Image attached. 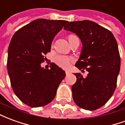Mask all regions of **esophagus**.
Wrapping results in <instances>:
<instances>
[{"label": "esophagus", "instance_id": "34e87169", "mask_svg": "<svg viewBox=\"0 0 125 125\" xmlns=\"http://www.w3.org/2000/svg\"><path fill=\"white\" fill-rule=\"evenodd\" d=\"M71 72H70V71H68V70H66L65 71V74L66 75H69V74H70Z\"/></svg>", "mask_w": 125, "mask_h": 125}]
</instances>
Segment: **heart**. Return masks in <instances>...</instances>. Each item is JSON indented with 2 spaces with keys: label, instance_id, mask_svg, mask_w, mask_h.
I'll return each mask as SVG.
<instances>
[{
  "label": "heart",
  "instance_id": "obj_1",
  "mask_svg": "<svg viewBox=\"0 0 125 125\" xmlns=\"http://www.w3.org/2000/svg\"><path fill=\"white\" fill-rule=\"evenodd\" d=\"M73 35H70L68 36V39H70ZM73 61V57H70L68 55H57L53 57V62L54 63L60 66L61 68H64V69H67L70 67L71 62Z\"/></svg>",
  "mask_w": 125,
  "mask_h": 125
}]
</instances>
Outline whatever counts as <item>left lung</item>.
I'll return each instance as SVG.
<instances>
[{
	"instance_id": "1",
	"label": "left lung",
	"mask_w": 125,
	"mask_h": 125,
	"mask_svg": "<svg viewBox=\"0 0 125 125\" xmlns=\"http://www.w3.org/2000/svg\"><path fill=\"white\" fill-rule=\"evenodd\" d=\"M64 29L76 33L83 45L75 66L88 76L74 73L76 82L72 87V96L79 107L96 110L106 103L116 87L121 58L113 34L102 26L88 20L68 23Z\"/></svg>"
}]
</instances>
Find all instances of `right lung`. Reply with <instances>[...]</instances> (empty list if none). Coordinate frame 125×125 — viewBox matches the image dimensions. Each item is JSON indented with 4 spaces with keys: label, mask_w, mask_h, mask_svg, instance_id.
<instances>
[{
    "label": "right lung",
    "mask_w": 125,
    "mask_h": 125,
    "mask_svg": "<svg viewBox=\"0 0 125 125\" xmlns=\"http://www.w3.org/2000/svg\"><path fill=\"white\" fill-rule=\"evenodd\" d=\"M67 21L38 19L19 29L8 49L7 70L10 84L21 102L41 107L54 99L65 73L53 63L50 69L41 68L51 51L53 39Z\"/></svg>",
    "instance_id": "1"
}]
</instances>
